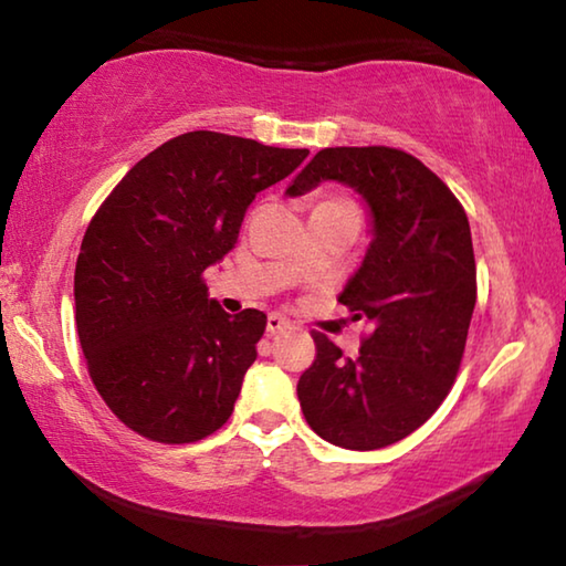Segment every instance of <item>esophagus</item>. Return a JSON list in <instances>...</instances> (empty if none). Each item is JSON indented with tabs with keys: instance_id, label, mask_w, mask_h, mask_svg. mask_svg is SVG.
I'll return each instance as SVG.
<instances>
[{
	"instance_id": "34e87169",
	"label": "esophagus",
	"mask_w": 566,
	"mask_h": 566,
	"mask_svg": "<svg viewBox=\"0 0 566 566\" xmlns=\"http://www.w3.org/2000/svg\"><path fill=\"white\" fill-rule=\"evenodd\" d=\"M284 329H290V319L282 317V314H270V317H266V334H270V337Z\"/></svg>"
}]
</instances>
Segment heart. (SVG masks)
Wrapping results in <instances>:
<instances>
[{"instance_id": "heart-1", "label": "heart", "mask_w": 566, "mask_h": 566, "mask_svg": "<svg viewBox=\"0 0 566 566\" xmlns=\"http://www.w3.org/2000/svg\"><path fill=\"white\" fill-rule=\"evenodd\" d=\"M329 202H339V199H329ZM342 205H347V202H342Z\"/></svg>"}]
</instances>
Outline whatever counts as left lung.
Masks as SVG:
<instances>
[{
    "label": "left lung",
    "instance_id": "1",
    "mask_svg": "<svg viewBox=\"0 0 566 566\" xmlns=\"http://www.w3.org/2000/svg\"><path fill=\"white\" fill-rule=\"evenodd\" d=\"M324 179L359 191L369 207L371 242L339 302L371 334L349 359L314 332L317 359L296 397L322 439L369 452L424 424L454 385L476 302L472 232L444 181L401 149H322L286 195Z\"/></svg>",
    "mask_w": 566,
    "mask_h": 566
}]
</instances>
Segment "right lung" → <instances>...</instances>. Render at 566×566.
Masks as SVG:
<instances>
[{
    "instance_id": "right-lung-1",
    "label": "right lung",
    "mask_w": 566,
    "mask_h": 566,
    "mask_svg": "<svg viewBox=\"0 0 566 566\" xmlns=\"http://www.w3.org/2000/svg\"><path fill=\"white\" fill-rule=\"evenodd\" d=\"M219 132H187L134 165L84 232L74 319L94 387L132 432L189 444L232 417L266 314H227L205 270L237 244L256 191L302 165Z\"/></svg>"
}]
</instances>
